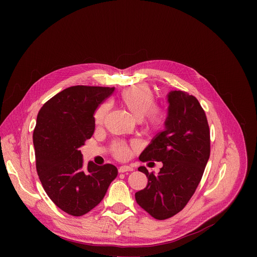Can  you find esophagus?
<instances>
[{
    "label": "esophagus",
    "mask_w": 257,
    "mask_h": 257,
    "mask_svg": "<svg viewBox=\"0 0 257 257\" xmlns=\"http://www.w3.org/2000/svg\"><path fill=\"white\" fill-rule=\"evenodd\" d=\"M131 171H133V169L129 166H121L118 168L119 173H126V172H131Z\"/></svg>",
    "instance_id": "1"
}]
</instances>
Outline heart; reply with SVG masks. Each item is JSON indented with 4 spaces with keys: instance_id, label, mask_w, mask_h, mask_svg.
Here are the masks:
<instances>
[{
    "instance_id": "heart-1",
    "label": "heart",
    "mask_w": 257,
    "mask_h": 257,
    "mask_svg": "<svg viewBox=\"0 0 257 257\" xmlns=\"http://www.w3.org/2000/svg\"><path fill=\"white\" fill-rule=\"evenodd\" d=\"M119 103L136 119H142L147 132H154L164 127L166 111L155 107V97L152 89L147 85H136L125 89L119 96ZM108 111V105L102 104L94 112V124L102 125ZM129 148L124 144H114L113 153L124 159L129 155Z\"/></svg>"
}]
</instances>
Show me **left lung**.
Returning <instances> with one entry per match:
<instances>
[{"label":"left lung","instance_id":"left-lung-1","mask_svg":"<svg viewBox=\"0 0 257 257\" xmlns=\"http://www.w3.org/2000/svg\"><path fill=\"white\" fill-rule=\"evenodd\" d=\"M168 112L158 132L140 155L142 161H161L159 173L145 167L148 184L136 193L138 204L157 220H166L187 204L199 185L210 154L209 127L199 101L181 90L167 94Z\"/></svg>","mask_w":257,"mask_h":257}]
</instances>
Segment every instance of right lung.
<instances>
[{"label":"right lung","instance_id":"right-lung-1","mask_svg":"<svg viewBox=\"0 0 257 257\" xmlns=\"http://www.w3.org/2000/svg\"><path fill=\"white\" fill-rule=\"evenodd\" d=\"M114 87L77 85L40 108L33 131L36 170L47 195L64 212L80 217L96 207L117 176L113 165L84 168L79 150L94 131V111Z\"/></svg>","mask_w":257,"mask_h":257}]
</instances>
